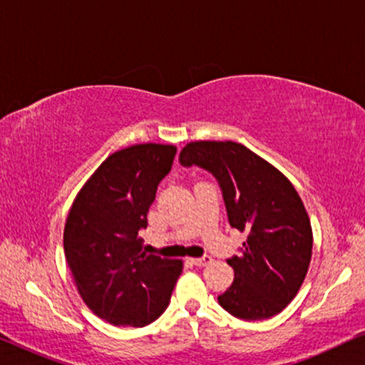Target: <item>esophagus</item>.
<instances>
[{
	"label": "esophagus",
	"mask_w": 365,
	"mask_h": 365,
	"mask_svg": "<svg viewBox=\"0 0 365 365\" xmlns=\"http://www.w3.org/2000/svg\"><path fill=\"white\" fill-rule=\"evenodd\" d=\"M211 261H212L211 256H202V257L192 259V264H194V266H197V267H202V266H207V264Z\"/></svg>",
	"instance_id": "esophagus-1"
}]
</instances>
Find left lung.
<instances>
[{
    "label": "left lung",
    "mask_w": 365,
    "mask_h": 365,
    "mask_svg": "<svg viewBox=\"0 0 365 365\" xmlns=\"http://www.w3.org/2000/svg\"><path fill=\"white\" fill-rule=\"evenodd\" d=\"M217 179L229 224L246 232L241 256L227 259L234 282L217 297L234 317L262 321L296 297L312 256V227L302 199L284 174L234 141H194L179 154Z\"/></svg>",
    "instance_id": "8db88e82"
}]
</instances>
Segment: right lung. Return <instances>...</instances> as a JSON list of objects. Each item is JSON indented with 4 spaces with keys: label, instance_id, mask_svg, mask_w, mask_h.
Masks as SVG:
<instances>
[{
    "label": "right lung",
    "instance_id": "1",
    "mask_svg": "<svg viewBox=\"0 0 365 365\" xmlns=\"http://www.w3.org/2000/svg\"><path fill=\"white\" fill-rule=\"evenodd\" d=\"M176 146L134 144L113 153L84 182L64 226V256L86 306L114 326L144 327L166 311L182 261L143 251L158 184Z\"/></svg>",
    "mask_w": 365,
    "mask_h": 365
}]
</instances>
